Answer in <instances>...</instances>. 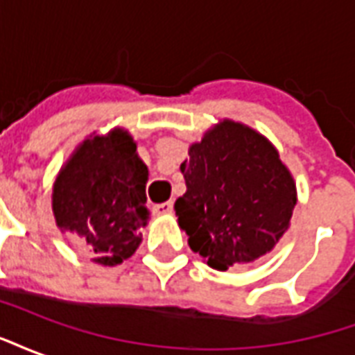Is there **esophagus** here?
<instances>
[{
    "label": "esophagus",
    "instance_id": "1",
    "mask_svg": "<svg viewBox=\"0 0 355 355\" xmlns=\"http://www.w3.org/2000/svg\"><path fill=\"white\" fill-rule=\"evenodd\" d=\"M171 211H173V201H165V203H157V205H154L155 215H169Z\"/></svg>",
    "mask_w": 355,
    "mask_h": 355
}]
</instances>
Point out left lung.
<instances>
[{
    "mask_svg": "<svg viewBox=\"0 0 355 355\" xmlns=\"http://www.w3.org/2000/svg\"><path fill=\"white\" fill-rule=\"evenodd\" d=\"M175 211L188 245L215 270L257 261L289 228L297 186L261 132L224 119L190 146Z\"/></svg>",
    "mask_w": 355,
    "mask_h": 355,
    "instance_id": "8db88e82",
    "label": "left lung"
}]
</instances>
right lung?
Wrapping results in <instances>:
<instances>
[{
  "label": "right lung",
  "mask_w": 355,
  "mask_h": 355,
  "mask_svg": "<svg viewBox=\"0 0 355 355\" xmlns=\"http://www.w3.org/2000/svg\"><path fill=\"white\" fill-rule=\"evenodd\" d=\"M148 167L127 131L94 135L76 148L53 186V213L93 261L116 266L142 241L146 226Z\"/></svg>",
  "instance_id": "1"
}]
</instances>
